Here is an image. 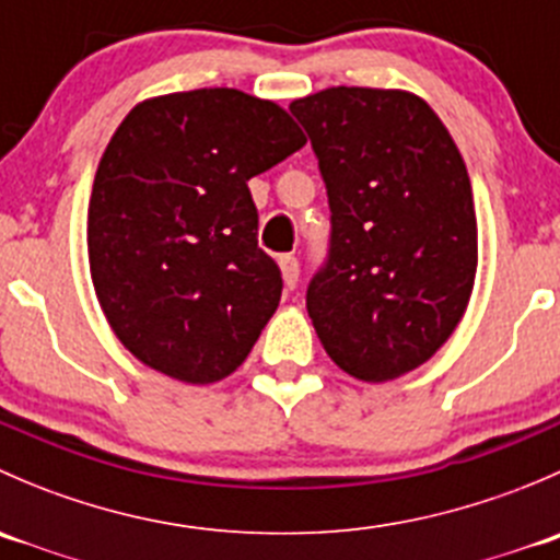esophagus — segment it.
<instances>
[{
  "instance_id": "esophagus-1",
  "label": "esophagus",
  "mask_w": 560,
  "mask_h": 560,
  "mask_svg": "<svg viewBox=\"0 0 560 560\" xmlns=\"http://www.w3.org/2000/svg\"><path fill=\"white\" fill-rule=\"evenodd\" d=\"M279 265H281V276H284L287 290H295L298 276H301V262H298V257L295 254H284V257L279 259Z\"/></svg>"
}]
</instances>
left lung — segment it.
<instances>
[{
  "label": "left lung",
  "instance_id": "obj_1",
  "mask_svg": "<svg viewBox=\"0 0 560 560\" xmlns=\"http://www.w3.org/2000/svg\"><path fill=\"white\" fill-rule=\"evenodd\" d=\"M330 206L306 308L327 354L365 382L425 363L466 312L477 217L466 165L431 105L338 86L295 100Z\"/></svg>",
  "mask_w": 560,
  "mask_h": 560
}]
</instances>
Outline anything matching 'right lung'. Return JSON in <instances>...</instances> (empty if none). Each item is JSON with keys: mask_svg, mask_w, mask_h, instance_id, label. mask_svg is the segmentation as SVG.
<instances>
[{"mask_svg": "<svg viewBox=\"0 0 560 560\" xmlns=\"http://www.w3.org/2000/svg\"><path fill=\"white\" fill-rule=\"evenodd\" d=\"M306 145L279 105L238 89L129 110L89 202V265L118 341L151 369L208 385L233 374L281 301L257 244L248 178Z\"/></svg>", "mask_w": 560, "mask_h": 560, "instance_id": "1", "label": "right lung"}]
</instances>
